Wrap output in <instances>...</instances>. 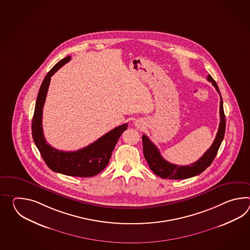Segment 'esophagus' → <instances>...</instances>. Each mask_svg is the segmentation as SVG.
I'll return each instance as SVG.
<instances>
[{"label":"esophagus","instance_id":"esophagus-1","mask_svg":"<svg viewBox=\"0 0 250 250\" xmlns=\"http://www.w3.org/2000/svg\"><path fill=\"white\" fill-rule=\"evenodd\" d=\"M135 125H136V126H137L138 128H142V126H143V125H142V124H141L140 122H136Z\"/></svg>","mask_w":250,"mask_h":250}]
</instances>
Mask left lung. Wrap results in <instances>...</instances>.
<instances>
[{
	"mask_svg": "<svg viewBox=\"0 0 250 250\" xmlns=\"http://www.w3.org/2000/svg\"><path fill=\"white\" fill-rule=\"evenodd\" d=\"M207 80L211 82V84L214 86L218 93L221 97L220 101V125L217 132L216 137L214 139L211 147L206 150L205 154L200 158L199 160L192 163L191 165L187 166H178L176 164L169 163L165 159L162 158L159 149L156 147L154 144L148 138L145 134L143 135V147H144V155L145 160L147 161L148 165L153 173L159 176L160 178L165 179H186V178H192L194 176L199 175L200 173L205 171L208 167L210 166L211 162L214 160L218 150L221 146L222 140L225 133L226 127V120L225 115L223 110V101H222V95L220 92L219 87L216 82L212 79L209 74L207 76Z\"/></svg>",
	"mask_w": 250,
	"mask_h": 250,
	"instance_id": "left-lung-1",
	"label": "left lung"
}]
</instances>
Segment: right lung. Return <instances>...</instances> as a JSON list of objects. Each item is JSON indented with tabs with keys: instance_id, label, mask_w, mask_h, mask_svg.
<instances>
[{
	"instance_id": "1",
	"label": "right lung",
	"mask_w": 250,
	"mask_h": 250,
	"mask_svg": "<svg viewBox=\"0 0 250 250\" xmlns=\"http://www.w3.org/2000/svg\"><path fill=\"white\" fill-rule=\"evenodd\" d=\"M70 60L71 56H67L58 62L46 74L40 86L32 119V136L43 160L53 171L72 177L89 178L101 172L107 166L112 151L124 131L127 129L128 125L124 124L114 128L91 145L76 151L56 150L46 143L42 127V115L51 77Z\"/></svg>"
}]
</instances>
